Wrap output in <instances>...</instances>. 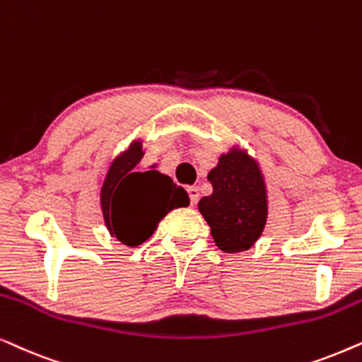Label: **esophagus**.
<instances>
[{"mask_svg": "<svg viewBox=\"0 0 362 362\" xmlns=\"http://www.w3.org/2000/svg\"><path fill=\"white\" fill-rule=\"evenodd\" d=\"M187 194H189V199H190V204L195 205L197 202L200 199V189L199 187H189L187 189Z\"/></svg>", "mask_w": 362, "mask_h": 362, "instance_id": "34e87169", "label": "esophagus"}]
</instances>
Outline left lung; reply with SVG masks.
<instances>
[{
	"instance_id": "obj_1",
	"label": "left lung",
	"mask_w": 362,
	"mask_h": 362,
	"mask_svg": "<svg viewBox=\"0 0 362 362\" xmlns=\"http://www.w3.org/2000/svg\"><path fill=\"white\" fill-rule=\"evenodd\" d=\"M214 194L199 202L216 247L225 253L245 252L257 242L267 223V190L257 163L245 152L220 157L209 173Z\"/></svg>"
}]
</instances>
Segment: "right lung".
<instances>
[{
	"label": "right lung",
	"instance_id": "right-lung-1",
	"mask_svg": "<svg viewBox=\"0 0 362 362\" xmlns=\"http://www.w3.org/2000/svg\"><path fill=\"white\" fill-rule=\"evenodd\" d=\"M141 142L115 158L100 192L104 220L110 235L129 247L152 237L168 211L189 205V195L157 170L134 172L142 158Z\"/></svg>",
	"mask_w": 362,
	"mask_h": 362
}]
</instances>
